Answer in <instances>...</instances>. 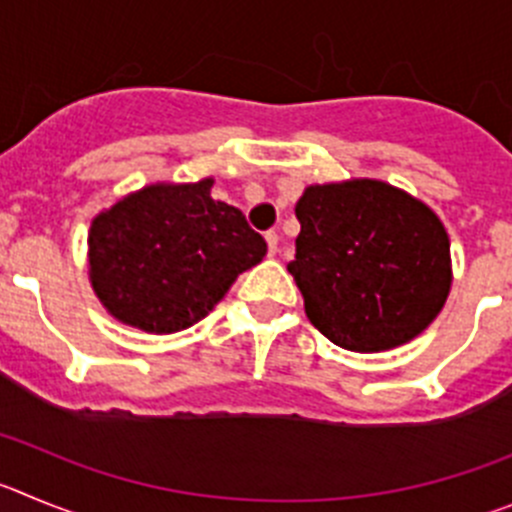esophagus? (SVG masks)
<instances>
[{
  "mask_svg": "<svg viewBox=\"0 0 512 512\" xmlns=\"http://www.w3.org/2000/svg\"><path fill=\"white\" fill-rule=\"evenodd\" d=\"M265 239H267V250H270V255H275V252H278V242H280L278 232H267Z\"/></svg>",
  "mask_w": 512,
  "mask_h": 512,
  "instance_id": "34e87169",
  "label": "esophagus"
}]
</instances>
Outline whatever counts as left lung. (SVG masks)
Wrapping results in <instances>:
<instances>
[{
  "label": "left lung",
  "instance_id": "1",
  "mask_svg": "<svg viewBox=\"0 0 512 512\" xmlns=\"http://www.w3.org/2000/svg\"><path fill=\"white\" fill-rule=\"evenodd\" d=\"M288 273L306 316L336 347L385 352L421 334L451 288L449 234L423 201L354 178L308 186Z\"/></svg>",
  "mask_w": 512,
  "mask_h": 512
}]
</instances>
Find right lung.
<instances>
[{"instance_id": "add662e5", "label": "right lung", "mask_w": 512, "mask_h": 512, "mask_svg": "<svg viewBox=\"0 0 512 512\" xmlns=\"http://www.w3.org/2000/svg\"><path fill=\"white\" fill-rule=\"evenodd\" d=\"M211 186L155 183L91 222V288L114 319L150 334L188 329L265 257V239Z\"/></svg>"}]
</instances>
